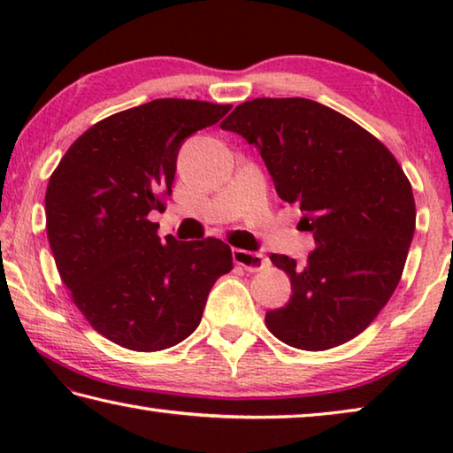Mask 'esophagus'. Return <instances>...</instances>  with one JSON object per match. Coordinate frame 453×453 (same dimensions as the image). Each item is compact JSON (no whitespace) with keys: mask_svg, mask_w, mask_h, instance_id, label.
<instances>
[{"mask_svg":"<svg viewBox=\"0 0 453 453\" xmlns=\"http://www.w3.org/2000/svg\"><path fill=\"white\" fill-rule=\"evenodd\" d=\"M232 254H234V262L237 265H242L243 270H248V272H259L267 265V259L262 254H257V251L234 250Z\"/></svg>","mask_w":453,"mask_h":453,"instance_id":"1","label":"esophagus"}]
</instances>
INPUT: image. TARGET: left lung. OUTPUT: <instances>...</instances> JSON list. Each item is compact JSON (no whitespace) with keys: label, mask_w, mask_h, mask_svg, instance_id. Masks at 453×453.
Masks as SVG:
<instances>
[{"label":"left lung","mask_w":453,"mask_h":453,"mask_svg":"<svg viewBox=\"0 0 453 453\" xmlns=\"http://www.w3.org/2000/svg\"><path fill=\"white\" fill-rule=\"evenodd\" d=\"M262 153L278 196L303 211L308 262L272 254L288 273L286 308L265 313L291 348L342 346L378 318L402 280L416 202L394 153L332 107L305 97H257L221 121Z\"/></svg>","instance_id":"1"}]
</instances>
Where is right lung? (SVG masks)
Segmentation results:
<instances>
[{
    "mask_svg": "<svg viewBox=\"0 0 453 453\" xmlns=\"http://www.w3.org/2000/svg\"><path fill=\"white\" fill-rule=\"evenodd\" d=\"M232 110L199 99H153L113 113L75 140L45 191V229L61 281L96 332L121 348L159 351L202 321L210 289L234 267L216 237L159 240L186 137Z\"/></svg>",
    "mask_w": 453,
    "mask_h": 453,
    "instance_id": "right-lung-1",
    "label": "right lung"
}]
</instances>
